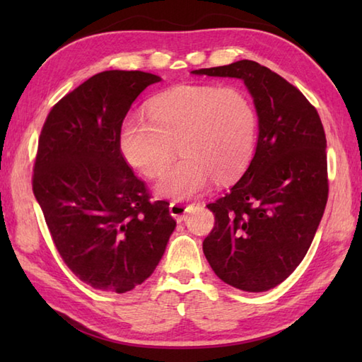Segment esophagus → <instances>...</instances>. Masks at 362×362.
I'll return each instance as SVG.
<instances>
[{"instance_id":"esophagus-1","label":"esophagus","mask_w":362,"mask_h":362,"mask_svg":"<svg viewBox=\"0 0 362 362\" xmlns=\"http://www.w3.org/2000/svg\"><path fill=\"white\" fill-rule=\"evenodd\" d=\"M193 205H185V204H180V202H171L169 204V213H171V216L175 218L179 222H182L187 216V211L191 209Z\"/></svg>"}]
</instances>
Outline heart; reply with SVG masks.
<instances>
[{"label": "heart", "instance_id": "heart-1", "mask_svg": "<svg viewBox=\"0 0 362 362\" xmlns=\"http://www.w3.org/2000/svg\"><path fill=\"white\" fill-rule=\"evenodd\" d=\"M149 118L132 115L119 132L127 163L153 177L174 156L182 158L156 182L160 196L177 201L204 193L213 179L228 182L244 173L257 143V113L236 88L187 86L153 99Z\"/></svg>", "mask_w": 362, "mask_h": 362}]
</instances>
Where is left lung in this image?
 <instances>
[{
	"label": "left lung",
	"instance_id": "obj_1",
	"mask_svg": "<svg viewBox=\"0 0 362 362\" xmlns=\"http://www.w3.org/2000/svg\"><path fill=\"white\" fill-rule=\"evenodd\" d=\"M191 73L241 79L253 98L255 153L228 193L206 205L216 222L204 240V253L214 274L230 286L269 291L302 263L324 216V126L302 91L253 60Z\"/></svg>",
	"mask_w": 362,
	"mask_h": 362
}]
</instances>
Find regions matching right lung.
Listing matches in <instances>:
<instances>
[{
  "label": "right lung",
  "instance_id": "right-lung-1",
  "mask_svg": "<svg viewBox=\"0 0 362 362\" xmlns=\"http://www.w3.org/2000/svg\"><path fill=\"white\" fill-rule=\"evenodd\" d=\"M160 81L98 73L52 107L38 138L34 196L65 264L95 289L122 294L149 279L175 228L119 149L130 105Z\"/></svg>",
  "mask_w": 362,
  "mask_h": 362
}]
</instances>
